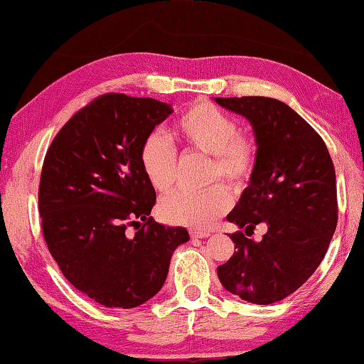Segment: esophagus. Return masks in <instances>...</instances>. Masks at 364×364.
Returning a JSON list of instances; mask_svg holds the SVG:
<instances>
[{
    "mask_svg": "<svg viewBox=\"0 0 364 364\" xmlns=\"http://www.w3.org/2000/svg\"><path fill=\"white\" fill-rule=\"evenodd\" d=\"M210 232H206V230H191V237L192 238H206V237H210Z\"/></svg>",
    "mask_w": 364,
    "mask_h": 364,
    "instance_id": "obj_1",
    "label": "esophagus"
}]
</instances>
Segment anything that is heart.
Here are the masks:
<instances>
[{"instance_id":"obj_1","label":"heart","mask_w":364,"mask_h":364,"mask_svg":"<svg viewBox=\"0 0 364 364\" xmlns=\"http://www.w3.org/2000/svg\"><path fill=\"white\" fill-rule=\"evenodd\" d=\"M170 137L188 149L211 158V178H223L235 188L251 180L257 167V145L251 137L238 134V123L218 105L205 101L184 110ZM176 148L166 134L151 132L140 149V166L148 183L166 192L175 181ZM232 197L223 184L205 191L176 189L159 203L161 218L170 224L194 227L210 225L230 208Z\"/></svg>"}]
</instances>
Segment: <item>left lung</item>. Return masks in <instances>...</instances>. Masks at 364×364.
<instances>
[{"label": "left lung", "mask_w": 364, "mask_h": 364, "mask_svg": "<svg viewBox=\"0 0 364 364\" xmlns=\"http://www.w3.org/2000/svg\"><path fill=\"white\" fill-rule=\"evenodd\" d=\"M251 123L257 167L227 220L245 229L267 225L260 241L238 230L235 249L218 267L225 290L272 304L294 294L323 260L338 224L336 173L322 137L295 110L273 97H215Z\"/></svg>", "instance_id": "obj_1"}]
</instances>
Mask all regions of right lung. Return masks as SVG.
<instances>
[{
	"label": "right lung",
	"mask_w": 364,
	"mask_h": 364,
	"mask_svg": "<svg viewBox=\"0 0 364 364\" xmlns=\"http://www.w3.org/2000/svg\"><path fill=\"white\" fill-rule=\"evenodd\" d=\"M172 112L151 97L109 92L78 110L47 149L39 215L48 251L77 290L107 308L153 298L189 240L184 227L149 216L156 191L140 166L145 139Z\"/></svg>",
	"instance_id": "1"
}]
</instances>
